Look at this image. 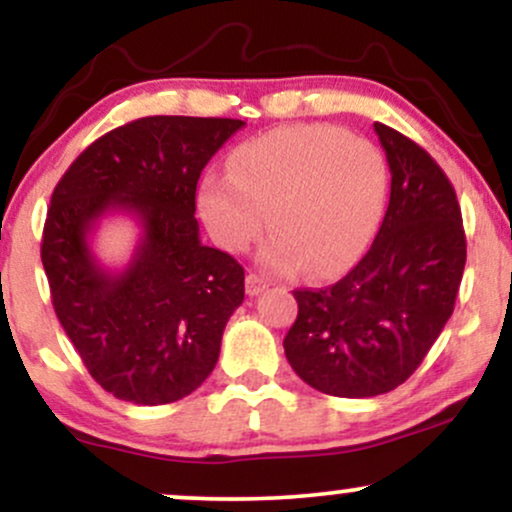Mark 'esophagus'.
<instances>
[{
    "label": "esophagus",
    "instance_id": "esophagus-1",
    "mask_svg": "<svg viewBox=\"0 0 512 512\" xmlns=\"http://www.w3.org/2000/svg\"><path fill=\"white\" fill-rule=\"evenodd\" d=\"M267 281L262 279L260 274H248V279H245V291L250 293V296H260V293L267 289Z\"/></svg>",
    "mask_w": 512,
    "mask_h": 512
}]
</instances>
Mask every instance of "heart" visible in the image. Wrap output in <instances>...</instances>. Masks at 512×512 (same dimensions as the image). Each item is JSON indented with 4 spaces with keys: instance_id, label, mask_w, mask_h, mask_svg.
<instances>
[{
    "instance_id": "heart-1",
    "label": "heart",
    "mask_w": 512,
    "mask_h": 512,
    "mask_svg": "<svg viewBox=\"0 0 512 512\" xmlns=\"http://www.w3.org/2000/svg\"><path fill=\"white\" fill-rule=\"evenodd\" d=\"M385 197L378 144L330 125H291L236 146L228 175L199 187V214L223 250L245 252L267 226L264 267L332 276L366 250Z\"/></svg>"
}]
</instances>
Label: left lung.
Instances as JSON below:
<instances>
[{
    "mask_svg": "<svg viewBox=\"0 0 512 512\" xmlns=\"http://www.w3.org/2000/svg\"><path fill=\"white\" fill-rule=\"evenodd\" d=\"M390 202L373 245L325 289H296L284 351L298 378L332 397H375L421 366L455 308L467 240L448 175L399 134L373 125Z\"/></svg>",
    "mask_w": 512,
    "mask_h": 512,
    "instance_id": "left-lung-1",
    "label": "left lung"
}]
</instances>
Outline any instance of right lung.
<instances>
[{"label": "right lung", "mask_w": 512, "mask_h": 512, "mask_svg": "<svg viewBox=\"0 0 512 512\" xmlns=\"http://www.w3.org/2000/svg\"><path fill=\"white\" fill-rule=\"evenodd\" d=\"M243 120L154 115L96 139L52 192L43 257L52 305L91 378L132 404L195 392L219 361L245 272L199 240L197 182ZM134 215L143 228L125 270L90 250L97 221Z\"/></svg>", "instance_id": "obj_1"}]
</instances>
